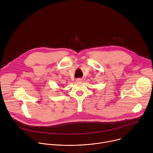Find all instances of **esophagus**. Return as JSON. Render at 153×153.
I'll list each match as a JSON object with an SVG mask.
<instances>
[{"label":"esophagus","mask_w":153,"mask_h":153,"mask_svg":"<svg viewBox=\"0 0 153 153\" xmlns=\"http://www.w3.org/2000/svg\"><path fill=\"white\" fill-rule=\"evenodd\" d=\"M82 80V79H80V78H78V79H77L76 80V81L77 82H81Z\"/></svg>","instance_id":"34e87169"}]
</instances>
